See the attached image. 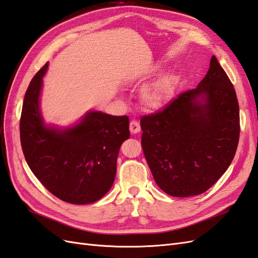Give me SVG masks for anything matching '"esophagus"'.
I'll return each mask as SVG.
<instances>
[{"label": "esophagus", "mask_w": 258, "mask_h": 258, "mask_svg": "<svg viewBox=\"0 0 258 258\" xmlns=\"http://www.w3.org/2000/svg\"><path fill=\"white\" fill-rule=\"evenodd\" d=\"M130 131H131V133H133V134H136L141 131L140 122L135 120V118L134 120H131V122H130Z\"/></svg>", "instance_id": "34e87169"}]
</instances>
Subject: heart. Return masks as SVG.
I'll use <instances>...</instances> for the list:
<instances>
[{
    "label": "heart",
    "mask_w": 258,
    "mask_h": 258,
    "mask_svg": "<svg viewBox=\"0 0 258 258\" xmlns=\"http://www.w3.org/2000/svg\"><path fill=\"white\" fill-rule=\"evenodd\" d=\"M176 86V76L173 74H168L151 86L146 91V100L151 107H159L163 102L173 96Z\"/></svg>",
    "instance_id": "b5f03b06"
}]
</instances>
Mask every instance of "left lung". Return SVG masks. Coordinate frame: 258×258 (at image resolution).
Wrapping results in <instances>:
<instances>
[{
    "instance_id": "left-lung-1",
    "label": "left lung",
    "mask_w": 258,
    "mask_h": 258,
    "mask_svg": "<svg viewBox=\"0 0 258 258\" xmlns=\"http://www.w3.org/2000/svg\"><path fill=\"white\" fill-rule=\"evenodd\" d=\"M141 127L145 158L163 192L188 197L213 186L232 162L240 137L235 90L216 56L197 88L142 116Z\"/></svg>"
}]
</instances>
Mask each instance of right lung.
Returning <instances> with one entry per match:
<instances>
[{
	"label": "right lung",
	"instance_id": "right-lung-1",
	"mask_svg": "<svg viewBox=\"0 0 258 258\" xmlns=\"http://www.w3.org/2000/svg\"><path fill=\"white\" fill-rule=\"evenodd\" d=\"M47 69L48 63L39 70L24 98L19 132L25 159L42 185L61 201L91 204L114 182L118 150L130 138L128 116L90 111L75 126H47L39 109Z\"/></svg>",
	"mask_w": 258,
	"mask_h": 258
}]
</instances>
